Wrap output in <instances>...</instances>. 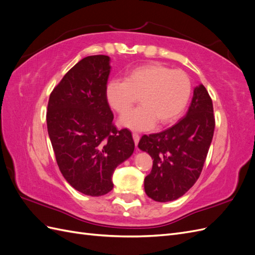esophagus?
<instances>
[{
  "instance_id": "1",
  "label": "esophagus",
  "mask_w": 255,
  "mask_h": 255,
  "mask_svg": "<svg viewBox=\"0 0 255 255\" xmlns=\"http://www.w3.org/2000/svg\"><path fill=\"white\" fill-rule=\"evenodd\" d=\"M133 139H134V142H135V145L137 146L138 142H139V135H138L137 133H133Z\"/></svg>"
}]
</instances>
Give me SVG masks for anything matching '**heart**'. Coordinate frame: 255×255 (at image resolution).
Returning a JSON list of instances; mask_svg holds the SVG:
<instances>
[{
    "label": "heart",
    "mask_w": 255,
    "mask_h": 255,
    "mask_svg": "<svg viewBox=\"0 0 255 255\" xmlns=\"http://www.w3.org/2000/svg\"><path fill=\"white\" fill-rule=\"evenodd\" d=\"M190 92L191 83L184 71L152 63L129 70L125 81H110L105 86V99L111 109L121 115L139 96L141 106L123 115L119 125L145 130L152 128L156 122L166 126L175 121L186 107Z\"/></svg>",
    "instance_id": "heart-1"
}]
</instances>
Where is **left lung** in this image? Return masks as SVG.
Returning <instances> with one entry per match:
<instances>
[{
    "mask_svg": "<svg viewBox=\"0 0 255 255\" xmlns=\"http://www.w3.org/2000/svg\"><path fill=\"white\" fill-rule=\"evenodd\" d=\"M214 128L212 99L200 84L183 119L163 132L143 135L138 143L153 159L152 170L144 179L146 196L154 201L169 202L194 186L201 174Z\"/></svg>",
    "mask_w": 255,
    "mask_h": 255,
    "instance_id": "obj_1",
    "label": "left lung"
}]
</instances>
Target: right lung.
Here are the masks:
<instances>
[{
    "mask_svg": "<svg viewBox=\"0 0 255 255\" xmlns=\"http://www.w3.org/2000/svg\"><path fill=\"white\" fill-rule=\"evenodd\" d=\"M111 58L92 55L73 66L53 89L47 126L57 165L71 186L99 197L113 187V173L135 148L128 128L117 129L105 99Z\"/></svg>",
    "mask_w": 255,
    "mask_h": 255,
    "instance_id": "obj_1",
    "label": "right lung"
}]
</instances>
